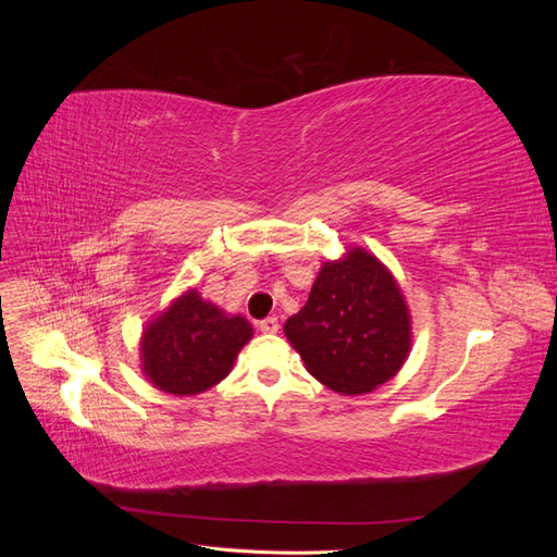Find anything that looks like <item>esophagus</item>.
Wrapping results in <instances>:
<instances>
[{"label":"esophagus","mask_w":557,"mask_h":557,"mask_svg":"<svg viewBox=\"0 0 557 557\" xmlns=\"http://www.w3.org/2000/svg\"><path fill=\"white\" fill-rule=\"evenodd\" d=\"M258 327H260V332H264V334H274V332H278V318L269 315V318L260 320Z\"/></svg>","instance_id":"34e87169"}]
</instances>
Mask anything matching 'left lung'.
<instances>
[{
    "mask_svg": "<svg viewBox=\"0 0 557 557\" xmlns=\"http://www.w3.org/2000/svg\"><path fill=\"white\" fill-rule=\"evenodd\" d=\"M283 330L309 374L344 395L393 379L411 348L407 301L393 274L362 248L323 264L305 309Z\"/></svg>",
    "mask_w": 557,
    "mask_h": 557,
    "instance_id": "1",
    "label": "left lung"
}]
</instances>
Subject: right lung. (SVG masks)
I'll return each instance as SVG.
<instances>
[{"label":"right lung","instance_id":"add662e5","mask_svg":"<svg viewBox=\"0 0 557 557\" xmlns=\"http://www.w3.org/2000/svg\"><path fill=\"white\" fill-rule=\"evenodd\" d=\"M252 327L242 315H225L197 290L185 293L144 332V372L172 395H197L221 383Z\"/></svg>","mask_w":557,"mask_h":557}]
</instances>
